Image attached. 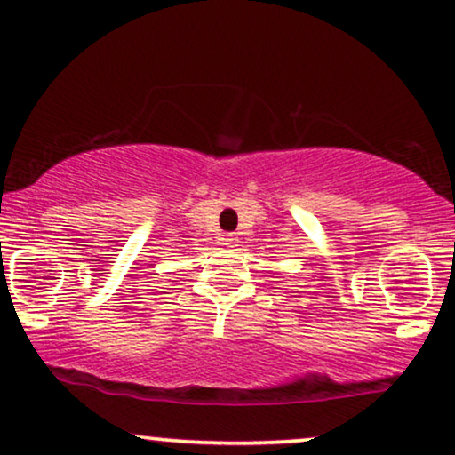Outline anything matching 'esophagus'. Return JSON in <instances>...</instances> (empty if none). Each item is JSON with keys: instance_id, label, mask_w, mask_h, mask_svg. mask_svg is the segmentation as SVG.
<instances>
[{"instance_id": "obj_1", "label": "esophagus", "mask_w": 455, "mask_h": 455, "mask_svg": "<svg viewBox=\"0 0 455 455\" xmlns=\"http://www.w3.org/2000/svg\"><path fill=\"white\" fill-rule=\"evenodd\" d=\"M223 242H226V246H228V248H234L235 244H238V238H235L234 234H228L226 238H223Z\"/></svg>"}]
</instances>
